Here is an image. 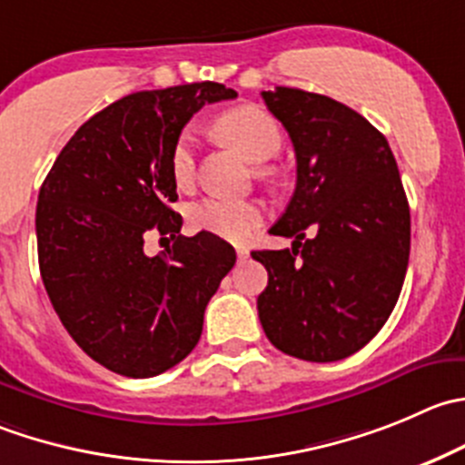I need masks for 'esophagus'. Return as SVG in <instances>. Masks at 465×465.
Returning <instances> with one entry per match:
<instances>
[{
  "label": "esophagus",
  "mask_w": 465,
  "mask_h": 465,
  "mask_svg": "<svg viewBox=\"0 0 465 465\" xmlns=\"http://www.w3.org/2000/svg\"><path fill=\"white\" fill-rule=\"evenodd\" d=\"M236 254H238V261H245L247 256H250V250H247L245 245H238L236 247Z\"/></svg>",
  "instance_id": "1"
}]
</instances>
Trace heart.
Instances as JSON below:
<instances>
[{
  "label": "heart",
  "instance_id": "b5f03b06",
  "mask_svg": "<svg viewBox=\"0 0 465 465\" xmlns=\"http://www.w3.org/2000/svg\"><path fill=\"white\" fill-rule=\"evenodd\" d=\"M215 134L250 163H265L282 150V129L277 120L259 106L229 108L215 120ZM170 174L177 188H188L195 179V132L182 129L170 147ZM188 223L197 232L213 233L224 241H242L261 223L254 202L204 197L188 209Z\"/></svg>",
  "mask_w": 465,
  "mask_h": 465
}]
</instances>
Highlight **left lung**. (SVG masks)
Here are the masks:
<instances>
[{"mask_svg": "<svg viewBox=\"0 0 465 465\" xmlns=\"http://www.w3.org/2000/svg\"><path fill=\"white\" fill-rule=\"evenodd\" d=\"M261 94L295 147L297 183L270 229L292 247L252 252L268 270L259 320L283 354L341 361L375 338L402 291L411 215L398 163L345 104L283 85Z\"/></svg>", "mask_w": 465, "mask_h": 465, "instance_id": "8db88e82", "label": "left lung"}]
</instances>
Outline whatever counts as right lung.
Masks as SVG:
<instances>
[{
	"label": "right lung",
	"instance_id": "obj_1",
	"mask_svg": "<svg viewBox=\"0 0 465 465\" xmlns=\"http://www.w3.org/2000/svg\"><path fill=\"white\" fill-rule=\"evenodd\" d=\"M223 84L143 90L81 124L40 186L35 206L45 291L76 345L118 375L145 380L177 366L202 336L204 309L236 252L223 238L182 236L170 147ZM156 231L173 245L147 257Z\"/></svg>",
	"mask_w": 465,
	"mask_h": 465
}]
</instances>
